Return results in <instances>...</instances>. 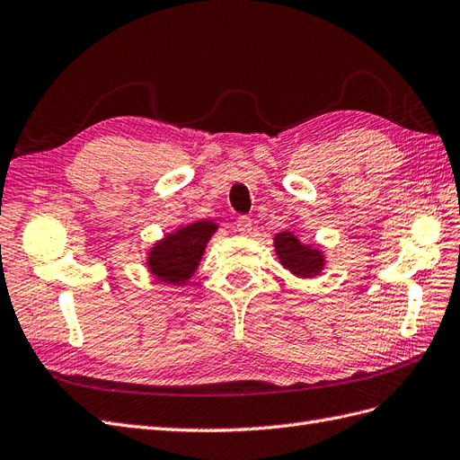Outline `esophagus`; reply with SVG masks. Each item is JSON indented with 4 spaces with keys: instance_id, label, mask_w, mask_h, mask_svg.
Returning a JSON list of instances; mask_svg holds the SVG:
<instances>
[{
    "instance_id": "esophagus-1",
    "label": "esophagus",
    "mask_w": 460,
    "mask_h": 460,
    "mask_svg": "<svg viewBox=\"0 0 460 460\" xmlns=\"http://www.w3.org/2000/svg\"><path fill=\"white\" fill-rule=\"evenodd\" d=\"M234 226H237V231H239L241 234L252 233V219H251V217L241 216V217L237 219V223H234Z\"/></svg>"
}]
</instances>
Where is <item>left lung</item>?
<instances>
[{"instance_id":"1","label":"left lung","mask_w":460,"mask_h":460,"mask_svg":"<svg viewBox=\"0 0 460 460\" xmlns=\"http://www.w3.org/2000/svg\"><path fill=\"white\" fill-rule=\"evenodd\" d=\"M275 254L279 258V264L291 271L295 278L312 279L325 268V254L322 248L305 244L295 233L281 231L273 237Z\"/></svg>"}]
</instances>
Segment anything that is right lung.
I'll return each instance as SVG.
<instances>
[{"instance_id": "obj_1", "label": "right lung", "mask_w": 460, "mask_h": 460, "mask_svg": "<svg viewBox=\"0 0 460 460\" xmlns=\"http://www.w3.org/2000/svg\"><path fill=\"white\" fill-rule=\"evenodd\" d=\"M217 227L212 219H199L165 233L146 252V268L152 278L165 285H185L199 270Z\"/></svg>"}]
</instances>
